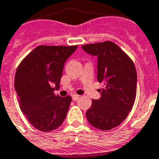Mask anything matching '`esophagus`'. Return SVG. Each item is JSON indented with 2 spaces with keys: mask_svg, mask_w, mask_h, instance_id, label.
Returning <instances> with one entry per match:
<instances>
[{
  "mask_svg": "<svg viewBox=\"0 0 159 159\" xmlns=\"http://www.w3.org/2000/svg\"><path fill=\"white\" fill-rule=\"evenodd\" d=\"M72 98L74 101H77L80 98V96L77 95V94H74V95H72Z\"/></svg>",
  "mask_w": 159,
  "mask_h": 159,
  "instance_id": "esophagus-1",
  "label": "esophagus"
}]
</instances>
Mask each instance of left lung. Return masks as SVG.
<instances>
[{"instance_id": "8db88e82", "label": "left lung", "mask_w": 159, "mask_h": 159, "mask_svg": "<svg viewBox=\"0 0 159 159\" xmlns=\"http://www.w3.org/2000/svg\"><path fill=\"white\" fill-rule=\"evenodd\" d=\"M98 57V80L103 83L99 99L92 100L86 118L92 127L110 130L124 121L134 103L137 73L130 57L111 41L82 46Z\"/></svg>"}]
</instances>
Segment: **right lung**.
<instances>
[{
	"label": "right lung",
	"mask_w": 159,
	"mask_h": 159,
	"mask_svg": "<svg viewBox=\"0 0 159 159\" xmlns=\"http://www.w3.org/2000/svg\"><path fill=\"white\" fill-rule=\"evenodd\" d=\"M77 46L40 45L17 68L14 87L21 111L34 128L50 132L59 128L67 116L72 98H61L60 87L64 63Z\"/></svg>",
	"instance_id": "1"
}]
</instances>
